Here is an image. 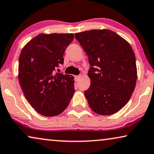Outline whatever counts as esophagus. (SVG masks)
Wrapping results in <instances>:
<instances>
[{"instance_id": "esophagus-1", "label": "esophagus", "mask_w": 154, "mask_h": 154, "mask_svg": "<svg viewBox=\"0 0 154 154\" xmlns=\"http://www.w3.org/2000/svg\"><path fill=\"white\" fill-rule=\"evenodd\" d=\"M80 78H81V75H75V81H76L80 79Z\"/></svg>"}]
</instances>
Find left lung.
Instances as JSON below:
<instances>
[{
    "label": "left lung",
    "mask_w": 154,
    "mask_h": 154,
    "mask_svg": "<svg viewBox=\"0 0 154 154\" xmlns=\"http://www.w3.org/2000/svg\"><path fill=\"white\" fill-rule=\"evenodd\" d=\"M75 37L88 55L91 84L84 94L94 112L110 115L128 103L137 81L134 52L128 42L110 30H91Z\"/></svg>",
    "instance_id": "8db88e82"
}]
</instances>
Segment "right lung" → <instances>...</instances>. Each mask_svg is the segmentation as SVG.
Here are the masks:
<instances>
[{
	"instance_id": "1",
	"label": "right lung",
	"mask_w": 154,
	"mask_h": 154,
	"mask_svg": "<svg viewBox=\"0 0 154 154\" xmlns=\"http://www.w3.org/2000/svg\"><path fill=\"white\" fill-rule=\"evenodd\" d=\"M73 38L72 33L39 34L20 54V85L31 106L42 115L61 114L74 93L72 75L55 72L63 64L64 53Z\"/></svg>"
}]
</instances>
